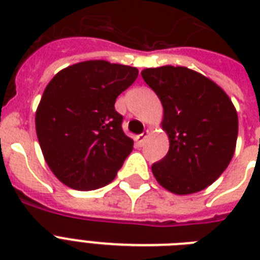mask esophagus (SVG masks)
<instances>
[{
	"label": "esophagus",
	"instance_id": "obj_1",
	"mask_svg": "<svg viewBox=\"0 0 260 260\" xmlns=\"http://www.w3.org/2000/svg\"><path fill=\"white\" fill-rule=\"evenodd\" d=\"M148 135H150V131H144L143 134L138 135V136H136V142H138V144L143 146V143H144V140H146Z\"/></svg>",
	"mask_w": 260,
	"mask_h": 260
}]
</instances>
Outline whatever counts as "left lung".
Listing matches in <instances>:
<instances>
[{"label": "left lung", "instance_id": "1", "mask_svg": "<svg viewBox=\"0 0 260 260\" xmlns=\"http://www.w3.org/2000/svg\"><path fill=\"white\" fill-rule=\"evenodd\" d=\"M144 82L163 106L170 148L152 165L160 186L178 196L206 189L225 170L236 148L238 112L228 94L201 73L182 66L144 69Z\"/></svg>", "mask_w": 260, "mask_h": 260}]
</instances>
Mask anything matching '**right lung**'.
I'll use <instances>...</instances> for the list:
<instances>
[{"label":"right lung","instance_id":"right-lung-1","mask_svg":"<svg viewBox=\"0 0 260 260\" xmlns=\"http://www.w3.org/2000/svg\"><path fill=\"white\" fill-rule=\"evenodd\" d=\"M136 67L86 60L63 69L39 102L35 124L46 163L75 190H95L113 181L134 140L121 128L116 98L138 78Z\"/></svg>","mask_w":260,"mask_h":260}]
</instances>
